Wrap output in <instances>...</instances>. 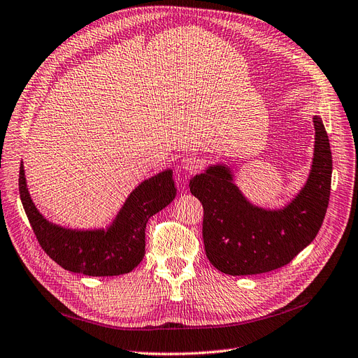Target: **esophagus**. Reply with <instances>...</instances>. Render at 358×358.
Here are the masks:
<instances>
[{"label":"esophagus","instance_id":"esophagus-1","mask_svg":"<svg viewBox=\"0 0 358 358\" xmlns=\"http://www.w3.org/2000/svg\"><path fill=\"white\" fill-rule=\"evenodd\" d=\"M181 168L189 171V173H194L200 168V159L196 157V155H185V157L181 159Z\"/></svg>","mask_w":358,"mask_h":358}]
</instances>
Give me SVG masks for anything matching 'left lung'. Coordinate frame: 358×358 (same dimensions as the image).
I'll return each mask as SVG.
<instances>
[{
  "label": "left lung",
  "mask_w": 358,
  "mask_h": 358,
  "mask_svg": "<svg viewBox=\"0 0 358 358\" xmlns=\"http://www.w3.org/2000/svg\"><path fill=\"white\" fill-rule=\"evenodd\" d=\"M315 158L300 194L279 210L247 201L225 165L190 180L203 205V241L212 265L227 275H256L282 268L315 240L328 209L332 153L320 117L313 118Z\"/></svg>",
  "instance_id": "1"
}]
</instances>
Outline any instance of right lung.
Masks as SVG:
<instances>
[{"instance_id":"right-lung-1","label":"right lung","mask_w":358,"mask_h":358,"mask_svg":"<svg viewBox=\"0 0 358 358\" xmlns=\"http://www.w3.org/2000/svg\"><path fill=\"white\" fill-rule=\"evenodd\" d=\"M20 199L36 240L66 271L89 276H115L131 272L145 256V229L149 217L174 200L173 171L145 180L127 197L108 229L77 231L46 221L26 187L23 162L19 176Z\"/></svg>"}]
</instances>
